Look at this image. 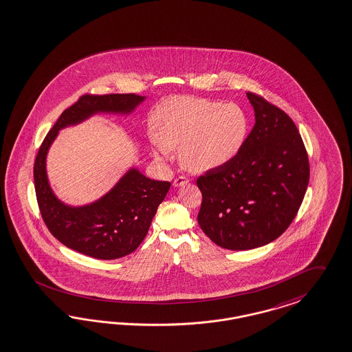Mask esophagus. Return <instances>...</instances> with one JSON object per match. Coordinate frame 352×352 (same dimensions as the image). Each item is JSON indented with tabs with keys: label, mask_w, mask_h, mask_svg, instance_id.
<instances>
[{
	"label": "esophagus",
	"mask_w": 352,
	"mask_h": 352,
	"mask_svg": "<svg viewBox=\"0 0 352 352\" xmlns=\"http://www.w3.org/2000/svg\"><path fill=\"white\" fill-rule=\"evenodd\" d=\"M189 180L185 177V176H179V177H176L175 180H173V185L175 186H182V185H185V184H188Z\"/></svg>",
	"instance_id": "obj_1"
}]
</instances>
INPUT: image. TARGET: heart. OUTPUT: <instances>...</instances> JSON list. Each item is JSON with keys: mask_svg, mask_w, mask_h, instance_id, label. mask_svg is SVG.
Masks as SVG:
<instances>
[{"mask_svg": "<svg viewBox=\"0 0 352 352\" xmlns=\"http://www.w3.org/2000/svg\"><path fill=\"white\" fill-rule=\"evenodd\" d=\"M157 129V157L180 147L182 166L192 172H205L227 166L241 153L250 120L236 103L176 96L159 108Z\"/></svg>", "mask_w": 352, "mask_h": 352, "instance_id": "heart-1", "label": "heart"}]
</instances>
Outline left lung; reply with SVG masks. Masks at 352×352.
Returning a JSON list of instances; mask_svg holds the SVG:
<instances>
[{
    "label": "left lung",
    "instance_id": "left-lung-1",
    "mask_svg": "<svg viewBox=\"0 0 352 352\" xmlns=\"http://www.w3.org/2000/svg\"><path fill=\"white\" fill-rule=\"evenodd\" d=\"M256 124L241 153L197 179L198 224L221 248L248 250L274 241L295 219L309 182V160L295 122L248 92Z\"/></svg>",
    "mask_w": 352,
    "mask_h": 352
}]
</instances>
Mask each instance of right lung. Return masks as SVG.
Returning a JSON list of instances; mask_svg holds the SVG:
<instances>
[{
    "instance_id": "1",
    "label": "right lung",
    "mask_w": 352,
    "mask_h": 352,
    "mask_svg": "<svg viewBox=\"0 0 352 352\" xmlns=\"http://www.w3.org/2000/svg\"><path fill=\"white\" fill-rule=\"evenodd\" d=\"M144 100L137 94H85L61 113L39 147L34 164L35 193L41 218L64 245L98 260H115L134 252L144 241L170 182L147 179L131 170L98 202L83 208L63 205L48 185L45 155L60 129L95 112H131Z\"/></svg>"
}]
</instances>
